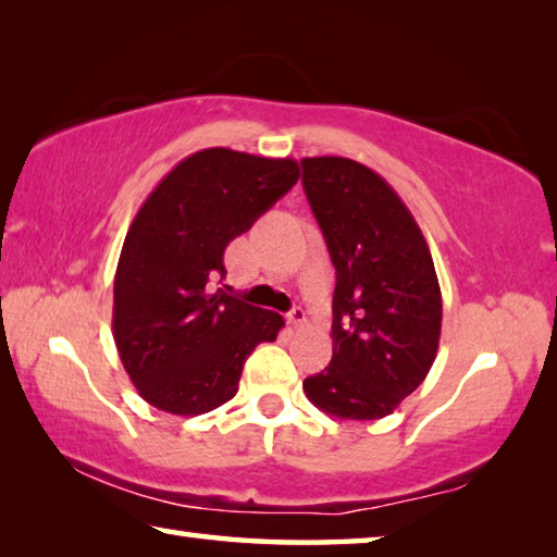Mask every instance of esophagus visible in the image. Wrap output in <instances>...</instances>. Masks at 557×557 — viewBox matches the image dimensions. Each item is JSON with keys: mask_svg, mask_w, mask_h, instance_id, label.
<instances>
[{"mask_svg": "<svg viewBox=\"0 0 557 557\" xmlns=\"http://www.w3.org/2000/svg\"><path fill=\"white\" fill-rule=\"evenodd\" d=\"M287 322H289L292 326H305V324H307L305 307H292L289 314H287Z\"/></svg>", "mask_w": 557, "mask_h": 557, "instance_id": "esophagus-1", "label": "esophagus"}]
</instances>
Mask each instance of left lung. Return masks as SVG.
<instances>
[{"label":"left lung","mask_w":557,"mask_h":557,"mask_svg":"<svg viewBox=\"0 0 557 557\" xmlns=\"http://www.w3.org/2000/svg\"><path fill=\"white\" fill-rule=\"evenodd\" d=\"M301 186L336 268L334 356L301 385L334 418H385L425 381L440 346L425 235L393 186L354 159H301Z\"/></svg>","instance_id":"8db88e82"}]
</instances>
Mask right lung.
Masks as SVG:
<instances>
[{
	"instance_id": "right-lung-1",
	"label": "right lung",
	"mask_w": 557,
	"mask_h": 557,
	"mask_svg": "<svg viewBox=\"0 0 557 557\" xmlns=\"http://www.w3.org/2000/svg\"><path fill=\"white\" fill-rule=\"evenodd\" d=\"M299 178L295 159L225 147L178 162L132 221L115 272L112 336L154 408L203 414L238 393L243 363L285 319L215 287L223 252Z\"/></svg>"
}]
</instances>
